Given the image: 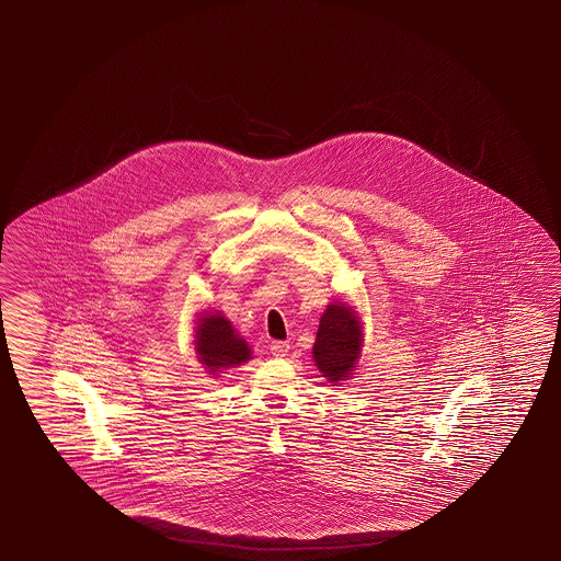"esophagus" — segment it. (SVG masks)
I'll list each match as a JSON object with an SVG mask.
<instances>
[{
  "label": "esophagus",
  "mask_w": 561,
  "mask_h": 561,
  "mask_svg": "<svg viewBox=\"0 0 561 561\" xmlns=\"http://www.w3.org/2000/svg\"><path fill=\"white\" fill-rule=\"evenodd\" d=\"M288 350H290L288 342H273L271 344V354L275 357H285L288 354Z\"/></svg>",
  "instance_id": "esophagus-1"
}]
</instances>
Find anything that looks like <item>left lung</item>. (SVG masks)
Listing matches in <instances>:
<instances>
[{"label": "left lung", "instance_id": "1", "mask_svg": "<svg viewBox=\"0 0 561 561\" xmlns=\"http://www.w3.org/2000/svg\"><path fill=\"white\" fill-rule=\"evenodd\" d=\"M364 346L362 322L352 306L342 302L328 305L320 317L317 342L312 347L314 364L330 383H340L352 377Z\"/></svg>", "mask_w": 561, "mask_h": 561}]
</instances>
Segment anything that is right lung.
Masks as SVG:
<instances>
[{"instance_id": "1", "label": "right lung", "mask_w": 561, "mask_h": 561, "mask_svg": "<svg viewBox=\"0 0 561 561\" xmlns=\"http://www.w3.org/2000/svg\"><path fill=\"white\" fill-rule=\"evenodd\" d=\"M195 352L209 374L251 359V347L221 312H204L195 327Z\"/></svg>"}]
</instances>
